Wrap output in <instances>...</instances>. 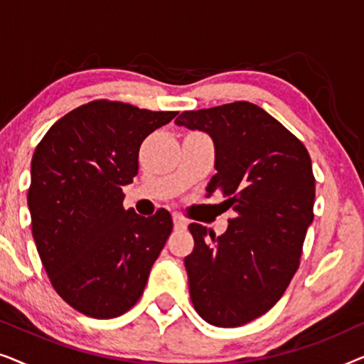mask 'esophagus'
<instances>
[{
  "label": "esophagus",
  "instance_id": "1",
  "mask_svg": "<svg viewBox=\"0 0 364 364\" xmlns=\"http://www.w3.org/2000/svg\"><path fill=\"white\" fill-rule=\"evenodd\" d=\"M172 218H173V228H176V230H183V228H187V220L182 215L173 213Z\"/></svg>",
  "mask_w": 364,
  "mask_h": 364
}]
</instances>
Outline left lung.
Instances as JSON below:
<instances>
[{"instance_id": "1", "label": "left lung", "mask_w": 364, "mask_h": 364, "mask_svg": "<svg viewBox=\"0 0 364 364\" xmlns=\"http://www.w3.org/2000/svg\"><path fill=\"white\" fill-rule=\"evenodd\" d=\"M176 124L213 139L217 173L207 192H220L225 210L235 212L220 237L188 225L196 243L183 260L191 300L210 325L242 326L280 300L300 267L315 203L310 154L247 101L183 111Z\"/></svg>"}]
</instances>
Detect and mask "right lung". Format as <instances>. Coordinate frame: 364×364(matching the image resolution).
Instances as JSON below:
<instances>
[{"label":"right lung","mask_w":364,"mask_h":364,"mask_svg":"<svg viewBox=\"0 0 364 364\" xmlns=\"http://www.w3.org/2000/svg\"><path fill=\"white\" fill-rule=\"evenodd\" d=\"M176 116L97 99L54 122L34 151V243L54 290L82 315L131 310L171 235V213L126 210L122 187L137 176L144 139Z\"/></svg>","instance_id":"right-lung-1"}]
</instances>
